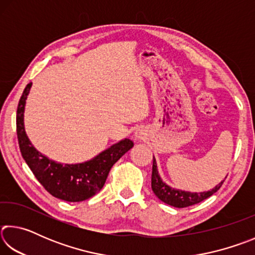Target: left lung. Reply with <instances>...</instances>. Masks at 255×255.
Wrapping results in <instances>:
<instances>
[{
    "mask_svg": "<svg viewBox=\"0 0 255 255\" xmlns=\"http://www.w3.org/2000/svg\"><path fill=\"white\" fill-rule=\"evenodd\" d=\"M225 181V180H224ZM219 183L218 185L207 192H188L182 190H176L169 187L161 180L157 172L156 161L153 157V170H152V190L159 200L165 202V204L176 207V208H185V207L199 204L202 200L207 199L213 196L216 191H218L224 183Z\"/></svg>",
    "mask_w": 255,
    "mask_h": 255,
    "instance_id": "left-lung-1",
    "label": "left lung"
}]
</instances>
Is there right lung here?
I'll return each instance as SVG.
<instances>
[{
  "label": "right lung",
  "mask_w": 255,
  "mask_h": 255,
  "mask_svg": "<svg viewBox=\"0 0 255 255\" xmlns=\"http://www.w3.org/2000/svg\"><path fill=\"white\" fill-rule=\"evenodd\" d=\"M32 83L27 84L16 110V135L25 163L33 175L51 196L58 199L79 202L89 199L103 188L114 164L132 148L130 139H124L99 154L91 161L81 164L56 163L38 152L24 131V105Z\"/></svg>",
  "instance_id": "add662e5"
}]
</instances>
